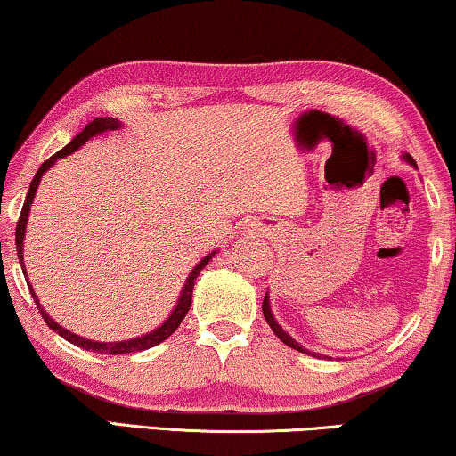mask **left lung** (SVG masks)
Wrapping results in <instances>:
<instances>
[{
  "label": "left lung",
  "instance_id": "1",
  "mask_svg": "<svg viewBox=\"0 0 456 456\" xmlns=\"http://www.w3.org/2000/svg\"><path fill=\"white\" fill-rule=\"evenodd\" d=\"M405 161L411 163L413 167H418V165H415L411 155H405ZM262 314H265L266 322H268V326H271V329H273L274 335H277V337L281 338V341H283V343L287 345V347H291V349H295V351H301V354H307V355H316V354H314V351H307L305 347H301V345H299L297 341H295L293 337L287 335V332L277 324V320H274L273 312H271V305H268V295H265V301H262Z\"/></svg>",
  "mask_w": 456,
  "mask_h": 456
}]
</instances>
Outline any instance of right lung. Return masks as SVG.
Segmentation results:
<instances>
[{
    "label": "right lung",
    "instance_id": "right-lung-1",
    "mask_svg": "<svg viewBox=\"0 0 456 456\" xmlns=\"http://www.w3.org/2000/svg\"><path fill=\"white\" fill-rule=\"evenodd\" d=\"M119 126H121L119 121H118V119H113V118H97V119H93L91 124H88V126L85 127V130H82V132L78 134V136H76V138L72 140V142H69L68 146H63L61 151H57L53 157H49L47 161H45L41 167H38V171H37L35 179H33V182H30V188H28L27 200H24V207H22V210H20V219H18V225H16V249H18V258H20V265H22V268H24V262H22L24 229H27L28 210H30V204H33V200H35V194H37L38 182H41L43 173L47 171L49 167L57 161V159H61V157L69 155V152L78 151L80 146L85 144L88 138L97 136V134H101V132H107V130H118ZM210 258H213V254L207 256V258H202L200 262H198V266L194 268V271H191V274L188 277V281H185V287L182 289V297H179L177 305H175V310L171 312V316L167 318L165 322H163L161 326H159V329H155V330L149 332V335H144V337L132 338V341H121V343H94V341H88V338H82V337H78V335H74V332H68L66 329H61L60 324L53 322V320L49 318V314L45 312L41 305H38V299H37V295H35V291H33V287L28 285V289H30V293H33V299H35V304H37V307H38V312H41V316H43L45 322H47L49 329H53V330L57 332V335L66 338V341H69L72 345H78V347L86 349V351H94V354H105V355L136 354V351L151 349V347H155V345L163 343L167 337H171L173 332L177 330V326L182 324V320L185 318V314H188V310H190V304H191V291H194V281L198 279V274H200L202 268L208 265V260H210ZM24 274H27V273H24Z\"/></svg>",
    "mask_w": 456,
    "mask_h": 456
}]
</instances>
